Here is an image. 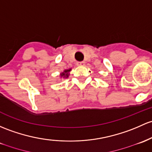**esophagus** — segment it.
<instances>
[{
    "label": "esophagus",
    "instance_id": "1",
    "mask_svg": "<svg viewBox=\"0 0 152 152\" xmlns=\"http://www.w3.org/2000/svg\"><path fill=\"white\" fill-rule=\"evenodd\" d=\"M76 65H77V66H83V65H85V63L84 62H78Z\"/></svg>",
    "mask_w": 152,
    "mask_h": 152
}]
</instances>
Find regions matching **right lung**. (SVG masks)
Here are the masks:
<instances>
[{
  "label": "right lung",
  "mask_w": 152,
  "mask_h": 152,
  "mask_svg": "<svg viewBox=\"0 0 152 152\" xmlns=\"http://www.w3.org/2000/svg\"><path fill=\"white\" fill-rule=\"evenodd\" d=\"M71 68H68V69L64 70L62 73H60V79H67V78L69 77L70 72H71Z\"/></svg>",
  "instance_id": "1"
}]
</instances>
